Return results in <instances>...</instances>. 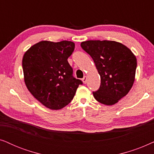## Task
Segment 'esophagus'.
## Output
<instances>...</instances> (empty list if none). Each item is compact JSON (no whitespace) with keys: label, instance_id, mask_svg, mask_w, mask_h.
<instances>
[{"label":"esophagus","instance_id":"esophagus-1","mask_svg":"<svg viewBox=\"0 0 154 154\" xmlns=\"http://www.w3.org/2000/svg\"><path fill=\"white\" fill-rule=\"evenodd\" d=\"M82 81H83L84 84H85L86 83H87V76H84L83 79H82Z\"/></svg>","mask_w":154,"mask_h":154}]
</instances>
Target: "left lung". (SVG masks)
<instances>
[{
  "label": "left lung",
  "instance_id": "1",
  "mask_svg": "<svg viewBox=\"0 0 154 154\" xmlns=\"http://www.w3.org/2000/svg\"><path fill=\"white\" fill-rule=\"evenodd\" d=\"M81 48L93 60L100 75V87L93 96L105 105H113L127 94L132 87L137 59L131 50L113 41H87Z\"/></svg>",
  "mask_w": 154,
  "mask_h": 154
}]
</instances>
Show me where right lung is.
<instances>
[{
  "instance_id": "add662e5",
  "label": "right lung",
  "mask_w": 154,
  "mask_h": 154,
  "mask_svg": "<svg viewBox=\"0 0 154 154\" xmlns=\"http://www.w3.org/2000/svg\"><path fill=\"white\" fill-rule=\"evenodd\" d=\"M74 43L41 41L25 52L22 60L24 82L29 92L48 109L58 110L71 102L83 82L73 75L68 58Z\"/></svg>"
}]
</instances>
